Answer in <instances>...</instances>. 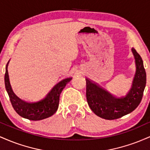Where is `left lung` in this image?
I'll return each instance as SVG.
<instances>
[{
    "instance_id": "left-lung-1",
    "label": "left lung",
    "mask_w": 150,
    "mask_h": 150,
    "mask_svg": "<svg viewBox=\"0 0 150 150\" xmlns=\"http://www.w3.org/2000/svg\"><path fill=\"white\" fill-rule=\"evenodd\" d=\"M131 50L135 58L136 70L131 87L125 96L116 97L86 78L87 103L93 112L101 118L106 120L121 118L133 111L142 100L146 85V72L141 56L134 48Z\"/></svg>"
}]
</instances>
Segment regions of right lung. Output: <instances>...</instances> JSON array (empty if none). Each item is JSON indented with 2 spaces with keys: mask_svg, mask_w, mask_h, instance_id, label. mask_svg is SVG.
<instances>
[{
  "mask_svg": "<svg viewBox=\"0 0 150 150\" xmlns=\"http://www.w3.org/2000/svg\"><path fill=\"white\" fill-rule=\"evenodd\" d=\"M9 62L10 61L6 66L5 86L15 111L20 116L31 120H40L54 114L58 108L60 94L65 85L72 80V77H68L60 81L43 99L33 102H28L19 98L12 89L8 72Z\"/></svg>",
  "mask_w": 150,
  "mask_h": 150,
  "instance_id": "right-lung-1",
  "label": "right lung"
}]
</instances>
